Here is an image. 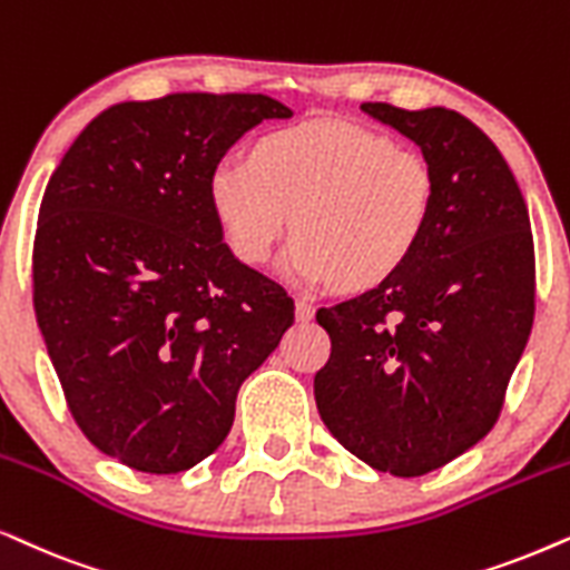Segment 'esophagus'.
I'll return each mask as SVG.
<instances>
[{
  "label": "esophagus",
  "mask_w": 570,
  "mask_h": 570,
  "mask_svg": "<svg viewBox=\"0 0 570 570\" xmlns=\"http://www.w3.org/2000/svg\"><path fill=\"white\" fill-rule=\"evenodd\" d=\"M315 315V305L313 299L307 297H297V321H309Z\"/></svg>",
  "instance_id": "obj_1"
}]
</instances>
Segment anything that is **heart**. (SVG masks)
<instances>
[{"label": "heart", "instance_id": "1", "mask_svg": "<svg viewBox=\"0 0 570 570\" xmlns=\"http://www.w3.org/2000/svg\"><path fill=\"white\" fill-rule=\"evenodd\" d=\"M438 179L428 158L344 119H307L210 169L208 197L232 253L263 265L289 224L286 276L344 289L391 278L428 232Z\"/></svg>", "mask_w": 570, "mask_h": 570}]
</instances>
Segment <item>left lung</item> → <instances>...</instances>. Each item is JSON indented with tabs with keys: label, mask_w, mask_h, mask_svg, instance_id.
Returning a JSON list of instances; mask_svg holds the SVG:
<instances>
[{
	"label": "left lung",
	"mask_w": 570,
	"mask_h": 570,
	"mask_svg": "<svg viewBox=\"0 0 570 570\" xmlns=\"http://www.w3.org/2000/svg\"><path fill=\"white\" fill-rule=\"evenodd\" d=\"M362 111L420 146L438 179L414 255L360 297L317 309L331 356L315 401L331 435L377 472L422 476L498 422L534 323V239L505 158L464 114Z\"/></svg>",
	"instance_id": "8db88e82"
}]
</instances>
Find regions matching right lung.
<instances>
[{
    "label": "right lung",
    "mask_w": 570,
    "mask_h": 570,
    "mask_svg": "<svg viewBox=\"0 0 570 570\" xmlns=\"http://www.w3.org/2000/svg\"><path fill=\"white\" fill-rule=\"evenodd\" d=\"M263 94H171L98 114L51 174L33 307L67 406L106 456L177 474L210 456L239 385L294 323V299L239 263L210 169L263 119Z\"/></svg>",
    "instance_id": "1"
}]
</instances>
